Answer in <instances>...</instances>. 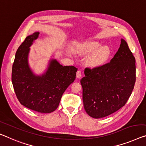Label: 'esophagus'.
Returning a JSON list of instances; mask_svg holds the SVG:
<instances>
[{"mask_svg":"<svg viewBox=\"0 0 146 146\" xmlns=\"http://www.w3.org/2000/svg\"><path fill=\"white\" fill-rule=\"evenodd\" d=\"M81 77H82V72L80 70H78L77 72V73H76V78H80Z\"/></svg>","mask_w":146,"mask_h":146,"instance_id":"obj_1","label":"esophagus"}]
</instances>
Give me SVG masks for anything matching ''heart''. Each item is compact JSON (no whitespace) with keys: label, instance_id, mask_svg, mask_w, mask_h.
Wrapping results in <instances>:
<instances>
[{"label":"heart","instance_id":"1","mask_svg":"<svg viewBox=\"0 0 146 146\" xmlns=\"http://www.w3.org/2000/svg\"><path fill=\"white\" fill-rule=\"evenodd\" d=\"M83 52L86 54L94 53L89 59V64L94 67L104 64L109 59L111 53L109 47L102 46V44L98 42H91L86 44Z\"/></svg>","mask_w":146,"mask_h":146}]
</instances>
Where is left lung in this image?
<instances>
[{
    "instance_id": "obj_1",
    "label": "left lung",
    "mask_w": 146,
    "mask_h": 146,
    "mask_svg": "<svg viewBox=\"0 0 146 146\" xmlns=\"http://www.w3.org/2000/svg\"><path fill=\"white\" fill-rule=\"evenodd\" d=\"M135 58L125 40L108 63L85 69L81 79L85 110L98 119L114 113L126 104L136 82Z\"/></svg>"
}]
</instances>
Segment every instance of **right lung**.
<instances>
[{
    "instance_id": "obj_1",
    "label": "right lung",
    "mask_w": 146,
    "mask_h": 146,
    "mask_svg": "<svg viewBox=\"0 0 146 146\" xmlns=\"http://www.w3.org/2000/svg\"><path fill=\"white\" fill-rule=\"evenodd\" d=\"M40 33L28 36L17 49L12 66V82L19 102L40 113H51L59 106L62 94L76 79L78 68L63 66L51 59L46 72L35 75L28 63L30 47Z\"/></svg>"
}]
</instances>
